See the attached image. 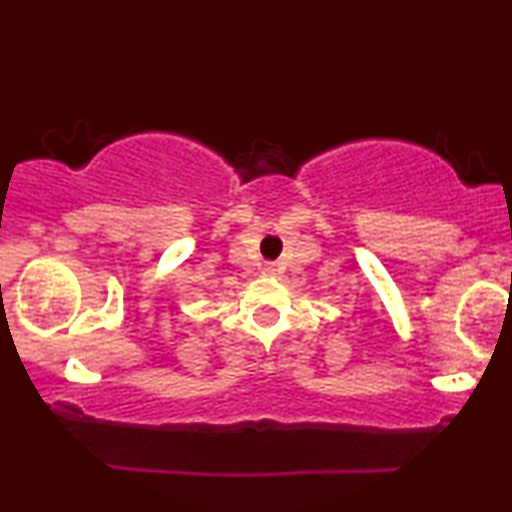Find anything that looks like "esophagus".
I'll list each match as a JSON object with an SVG mask.
<instances>
[{
  "instance_id": "34e87169",
  "label": "esophagus",
  "mask_w": 512,
  "mask_h": 512,
  "mask_svg": "<svg viewBox=\"0 0 512 512\" xmlns=\"http://www.w3.org/2000/svg\"><path fill=\"white\" fill-rule=\"evenodd\" d=\"M263 272H268V275H272V272H275V265L268 263V265H265V268H263Z\"/></svg>"
}]
</instances>
